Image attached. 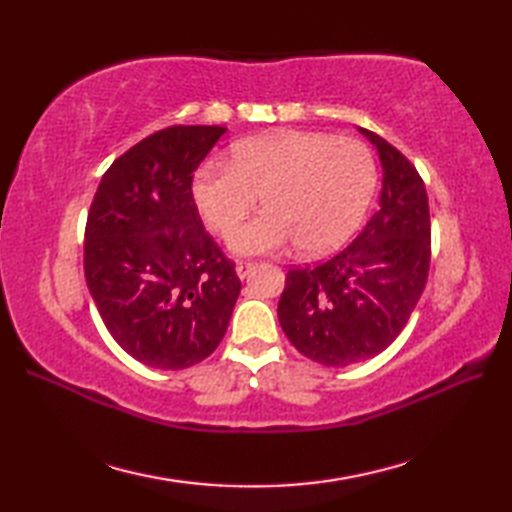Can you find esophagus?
<instances>
[{"label": "esophagus", "instance_id": "esophagus-1", "mask_svg": "<svg viewBox=\"0 0 512 512\" xmlns=\"http://www.w3.org/2000/svg\"><path fill=\"white\" fill-rule=\"evenodd\" d=\"M253 268H255L253 262H237V264H235V273H237L239 279H246L248 273H250V270H253Z\"/></svg>", "mask_w": 512, "mask_h": 512}]
</instances>
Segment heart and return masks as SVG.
I'll use <instances>...</instances> for the list:
<instances>
[{"mask_svg": "<svg viewBox=\"0 0 512 512\" xmlns=\"http://www.w3.org/2000/svg\"><path fill=\"white\" fill-rule=\"evenodd\" d=\"M374 187V158L358 140L275 132L237 143L228 165H202L193 173L191 198L206 228L224 237L260 195L265 213L228 239L237 255L292 244L303 255H323L350 239Z\"/></svg>", "mask_w": 512, "mask_h": 512, "instance_id": "b5f03b06", "label": "heart"}]
</instances>
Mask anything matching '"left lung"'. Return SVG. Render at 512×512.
<instances>
[{"mask_svg": "<svg viewBox=\"0 0 512 512\" xmlns=\"http://www.w3.org/2000/svg\"><path fill=\"white\" fill-rule=\"evenodd\" d=\"M378 151V209L328 262L292 268L277 317L297 350L325 367L367 361L394 343L427 284L429 200L416 167L385 138L358 127Z\"/></svg>", "mask_w": 512, "mask_h": 512, "instance_id": "obj_1", "label": "left lung"}]
</instances>
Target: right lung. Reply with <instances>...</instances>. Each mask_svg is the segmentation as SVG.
I'll list each match as a JSON object with an SVG mask.
<instances>
[{
    "label": "right lung",
    "mask_w": 512,
    "mask_h": 512,
    "mask_svg": "<svg viewBox=\"0 0 512 512\" xmlns=\"http://www.w3.org/2000/svg\"><path fill=\"white\" fill-rule=\"evenodd\" d=\"M226 132L176 125L112 162L85 226V281L105 328L147 367L184 369L224 339L242 281L204 231L193 171Z\"/></svg>",
    "instance_id": "right-lung-1"
}]
</instances>
